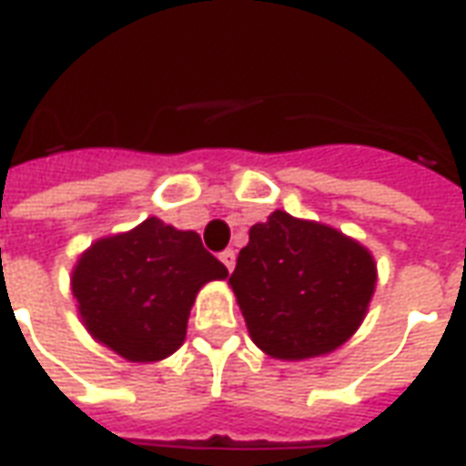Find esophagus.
I'll return each instance as SVG.
<instances>
[{"label":"esophagus","instance_id":"34e87169","mask_svg":"<svg viewBox=\"0 0 466 466\" xmlns=\"http://www.w3.org/2000/svg\"><path fill=\"white\" fill-rule=\"evenodd\" d=\"M219 259H222V264L232 272L234 264H237V254H234V249H224L222 254H219Z\"/></svg>","mask_w":466,"mask_h":466}]
</instances>
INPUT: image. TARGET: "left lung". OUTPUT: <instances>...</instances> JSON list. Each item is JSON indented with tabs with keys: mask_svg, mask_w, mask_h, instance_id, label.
Returning <instances> with one entry per match:
<instances>
[{
	"mask_svg": "<svg viewBox=\"0 0 466 466\" xmlns=\"http://www.w3.org/2000/svg\"><path fill=\"white\" fill-rule=\"evenodd\" d=\"M229 284L264 354L312 360L360 329L377 287V262L364 244L329 224L274 209L249 229Z\"/></svg>",
	"mask_w": 466,
	"mask_h": 466,
	"instance_id": "8db88e82",
	"label": "left lung"
}]
</instances>
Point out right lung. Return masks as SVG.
I'll return each instance as SVG.
<instances>
[{"label": "right lung", "mask_w": 466, "mask_h": 466, "mask_svg": "<svg viewBox=\"0 0 466 466\" xmlns=\"http://www.w3.org/2000/svg\"><path fill=\"white\" fill-rule=\"evenodd\" d=\"M229 272L197 232L147 217L129 232L96 239L72 269V294L86 332L127 361L167 360L207 282Z\"/></svg>", "instance_id": "1"}]
</instances>
